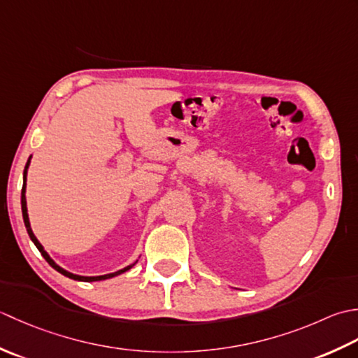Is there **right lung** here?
Here are the masks:
<instances>
[{
    "label": "right lung",
    "mask_w": 358,
    "mask_h": 358,
    "mask_svg": "<svg viewBox=\"0 0 358 358\" xmlns=\"http://www.w3.org/2000/svg\"><path fill=\"white\" fill-rule=\"evenodd\" d=\"M29 164H31V157H29V160H27V164H26V169H24V174H23V189H21V211H23V220H24V225H26V230H27V233H29V238L32 239V243L35 244V247L36 249L40 250V253L43 255V258H45L50 266H52L57 272H60L62 275H64V276H68V278H71V280H76V281H86V282H91V281H101V280H108V278H113V276H117V275H120V273H123V272H127V271H129L131 267H133L134 264H131V266H127L125 268H122V271H117V272H114V273H108V275H100V276H80V275H74V273H71V272H68V271H64V268H62L58 264H55V261L49 257L48 255V252L43 249V245L40 244V241L36 239V236L34 235V231H32V229H31V222H29V215H27V206H26V176H27V169H29Z\"/></svg>",
    "instance_id": "add662e5"
}]
</instances>
